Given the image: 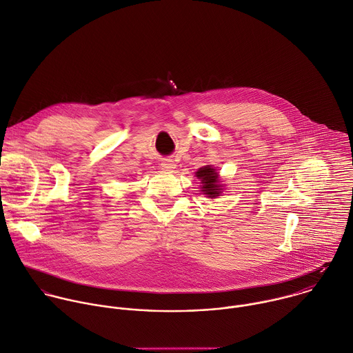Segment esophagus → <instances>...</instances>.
<instances>
[{
  "label": "esophagus",
  "mask_w": 353,
  "mask_h": 353,
  "mask_svg": "<svg viewBox=\"0 0 353 353\" xmlns=\"http://www.w3.org/2000/svg\"><path fill=\"white\" fill-rule=\"evenodd\" d=\"M161 167H163L164 170H172V168H175V164H174L172 160H164V161L161 163Z\"/></svg>",
  "instance_id": "esophagus-1"
}]
</instances>
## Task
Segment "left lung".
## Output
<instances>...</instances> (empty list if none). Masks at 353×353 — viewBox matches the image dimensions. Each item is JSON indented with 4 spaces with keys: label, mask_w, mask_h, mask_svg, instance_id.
I'll return each mask as SVG.
<instances>
[{
    "label": "left lung",
    "mask_w": 353,
    "mask_h": 353,
    "mask_svg": "<svg viewBox=\"0 0 353 353\" xmlns=\"http://www.w3.org/2000/svg\"><path fill=\"white\" fill-rule=\"evenodd\" d=\"M196 176L199 179H201V183H203L201 190L204 192V194H207L212 199L215 196H219L221 185H218V172L215 171V168L205 165L196 172Z\"/></svg>",
    "instance_id": "left-lung-1"
}]
</instances>
